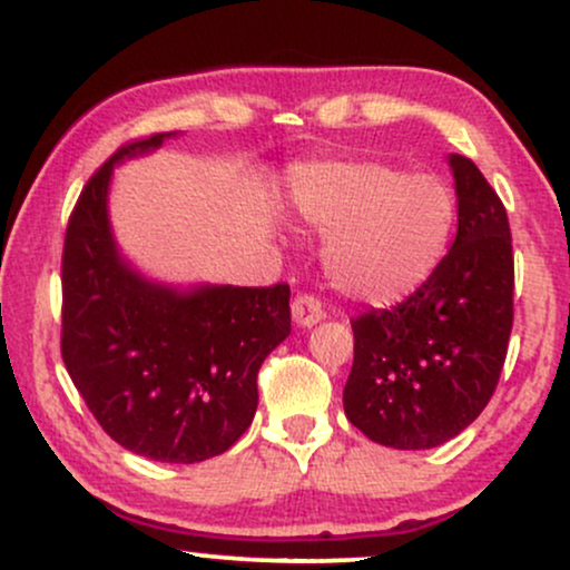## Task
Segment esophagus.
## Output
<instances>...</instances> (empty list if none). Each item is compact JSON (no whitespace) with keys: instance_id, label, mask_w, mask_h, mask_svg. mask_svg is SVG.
<instances>
[{"instance_id":"1","label":"esophagus","mask_w":570,"mask_h":570,"mask_svg":"<svg viewBox=\"0 0 570 570\" xmlns=\"http://www.w3.org/2000/svg\"><path fill=\"white\" fill-rule=\"evenodd\" d=\"M292 318H294V324L303 326V330L305 326H316L324 318L322 299L313 297V294H299V297H294Z\"/></svg>"}]
</instances>
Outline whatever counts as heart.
Returning <instances> with one entry per match:
<instances>
[{"label":"heart","mask_w":570,"mask_h":570,"mask_svg":"<svg viewBox=\"0 0 570 570\" xmlns=\"http://www.w3.org/2000/svg\"><path fill=\"white\" fill-rule=\"evenodd\" d=\"M292 206L324 235L332 284L370 305L421 289L448 254L455 195L429 174L377 160L324 163L292 179Z\"/></svg>","instance_id":"heart-1"}]
</instances>
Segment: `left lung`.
I'll list each match as a JSON object with an SVG mask.
<instances>
[{
  "mask_svg": "<svg viewBox=\"0 0 570 570\" xmlns=\"http://www.w3.org/2000/svg\"><path fill=\"white\" fill-rule=\"evenodd\" d=\"M458 233L421 289L353 318L348 421L372 442L429 450L476 421L499 385L514 318L507 208L480 168L450 155Z\"/></svg>",
  "mask_w": 570,
  "mask_h": 570,
  "instance_id": "1",
  "label": "left lung"
}]
</instances>
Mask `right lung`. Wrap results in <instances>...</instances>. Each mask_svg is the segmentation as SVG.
I'll return each instance as SVG.
<instances>
[{
    "label": "right lung",
    "instance_id": "1",
    "mask_svg": "<svg viewBox=\"0 0 570 570\" xmlns=\"http://www.w3.org/2000/svg\"><path fill=\"white\" fill-rule=\"evenodd\" d=\"M130 141L82 187L63 238L61 356L101 429L130 453L198 463L252 426L257 372L292 332L289 286H176L144 278L109 225L117 163L155 153Z\"/></svg>",
    "mask_w": 570,
    "mask_h": 570
}]
</instances>
